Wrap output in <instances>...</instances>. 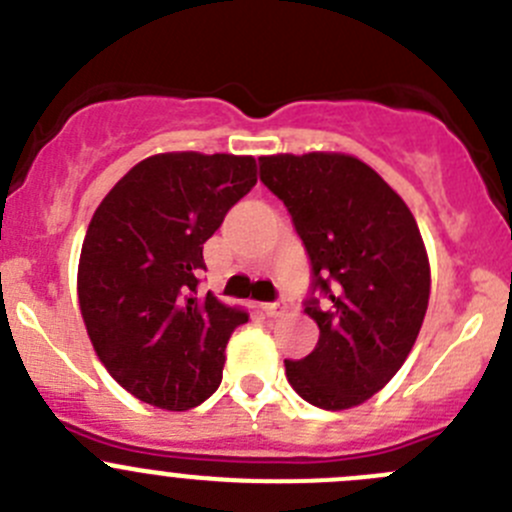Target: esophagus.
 <instances>
[{
  "mask_svg": "<svg viewBox=\"0 0 512 512\" xmlns=\"http://www.w3.org/2000/svg\"><path fill=\"white\" fill-rule=\"evenodd\" d=\"M261 311H264L266 316H279L281 314V306L276 304V301H271V304H261Z\"/></svg>",
  "mask_w": 512,
  "mask_h": 512,
  "instance_id": "34e87169",
  "label": "esophagus"
}]
</instances>
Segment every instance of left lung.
Returning a JSON list of instances; mask_svg holds the SVG:
<instances>
[{
  "mask_svg": "<svg viewBox=\"0 0 512 512\" xmlns=\"http://www.w3.org/2000/svg\"><path fill=\"white\" fill-rule=\"evenodd\" d=\"M259 168L306 248L304 311L319 324L314 352L284 362L286 379L321 410L362 405L405 364L425 319L430 261L415 216L352 155H266Z\"/></svg>",
  "mask_w": 512,
  "mask_h": 512,
  "instance_id": "1",
  "label": "left lung"
}]
</instances>
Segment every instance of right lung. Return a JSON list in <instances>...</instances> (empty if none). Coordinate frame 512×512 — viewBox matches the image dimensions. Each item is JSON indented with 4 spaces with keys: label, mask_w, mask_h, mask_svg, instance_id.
<instances>
[{
    "label": "right lung",
    "mask_w": 512,
    "mask_h": 512,
    "mask_svg": "<svg viewBox=\"0 0 512 512\" xmlns=\"http://www.w3.org/2000/svg\"><path fill=\"white\" fill-rule=\"evenodd\" d=\"M256 186L251 155L145 158L87 226L77 294L87 334L115 382L140 402L183 412L223 377V352L248 314L198 296L203 243Z\"/></svg>",
    "instance_id": "add662e5"
}]
</instances>
